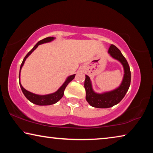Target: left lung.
I'll list each match as a JSON object with an SVG mask.
<instances>
[{
	"label": "left lung",
	"mask_w": 153,
	"mask_h": 153,
	"mask_svg": "<svg viewBox=\"0 0 153 153\" xmlns=\"http://www.w3.org/2000/svg\"><path fill=\"white\" fill-rule=\"evenodd\" d=\"M108 53L113 58L117 59L122 64L124 69V76L120 87L112 91L98 94L92 90L90 77L86 76L84 88L86 90V99L87 102L93 107L109 108L118 104L123 97L130 86L131 72L128 61L124 57L121 51L115 45H111L108 48Z\"/></svg>",
	"instance_id": "8db88e82"
}]
</instances>
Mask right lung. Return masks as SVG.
<instances>
[{
  "label": "right lung",
  "instance_id": "1",
  "mask_svg": "<svg viewBox=\"0 0 153 153\" xmlns=\"http://www.w3.org/2000/svg\"><path fill=\"white\" fill-rule=\"evenodd\" d=\"M54 39H55V38L54 37H48V38H44L43 40H40L39 42H38L34 46H33V48L32 49V50H31L29 53L27 54L26 56L24 57V60H23L22 65H21V67H20L19 75V80H20L21 69H22V67L24 64L25 59L28 57V56H29L30 54L32 53V52L38 47V45H42V44H44V43L51 42V41L53 40ZM75 76H76V74H74V75H72V76H69L67 78V79L65 80V82H64V84L62 85V86L60 87V88H59L57 91L54 92V93H52V94H47V95H38V94H33V93L30 92L25 90L24 88L22 86V84H21L20 82H19V85H20L21 88H22L23 93H24V94L25 95V97H26L30 102H32V103H33V104H36L37 105H51L55 104V103L57 102L59 100L63 97L65 89V88L67 87V85H68L69 83L70 82L71 80H73L74 79Z\"/></svg>",
  "mask_w": 153,
  "mask_h": 153
}]
</instances>
